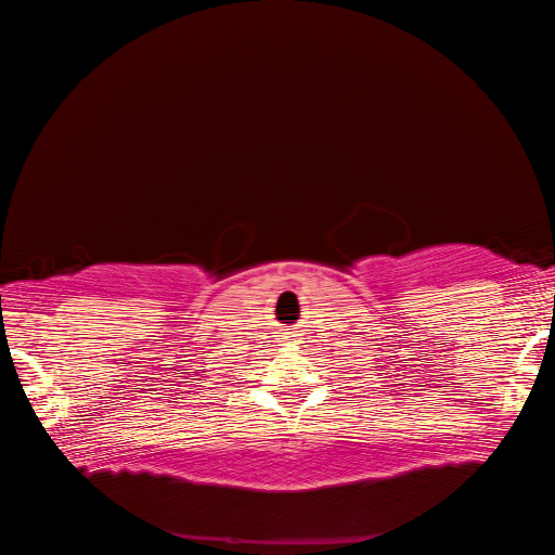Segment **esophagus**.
Wrapping results in <instances>:
<instances>
[{"label":"esophagus","instance_id":"obj_1","mask_svg":"<svg viewBox=\"0 0 555 555\" xmlns=\"http://www.w3.org/2000/svg\"><path fill=\"white\" fill-rule=\"evenodd\" d=\"M293 338H296V334H293V336H288V340H293Z\"/></svg>","mask_w":555,"mask_h":555}]
</instances>
